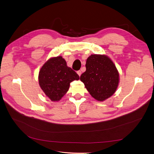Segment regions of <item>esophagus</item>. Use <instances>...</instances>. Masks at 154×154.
I'll list each match as a JSON object with an SVG mask.
<instances>
[{"mask_svg": "<svg viewBox=\"0 0 154 154\" xmlns=\"http://www.w3.org/2000/svg\"><path fill=\"white\" fill-rule=\"evenodd\" d=\"M77 74H78L79 76H81V73H82V72H81V70H79V71H77Z\"/></svg>", "mask_w": 154, "mask_h": 154, "instance_id": "obj_1", "label": "esophagus"}]
</instances>
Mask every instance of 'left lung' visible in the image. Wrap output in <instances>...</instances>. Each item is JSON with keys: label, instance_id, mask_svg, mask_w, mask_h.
I'll list each match as a JSON object with an SVG mask.
<instances>
[{"label": "left lung", "instance_id": "8db88e82", "mask_svg": "<svg viewBox=\"0 0 154 154\" xmlns=\"http://www.w3.org/2000/svg\"><path fill=\"white\" fill-rule=\"evenodd\" d=\"M85 66L80 79L90 94L99 101L111 97L119 83V73L111 60L104 55H91Z\"/></svg>", "mask_w": 154, "mask_h": 154}]
</instances>
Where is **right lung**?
<instances>
[{
	"mask_svg": "<svg viewBox=\"0 0 154 154\" xmlns=\"http://www.w3.org/2000/svg\"><path fill=\"white\" fill-rule=\"evenodd\" d=\"M77 73L66 65L60 56L53 57L46 62L40 69L39 84L51 101H57L68 91L70 84L79 79Z\"/></svg>",
	"mask_w": 154,
	"mask_h": 154,
	"instance_id": "right-lung-1",
	"label": "right lung"
}]
</instances>
